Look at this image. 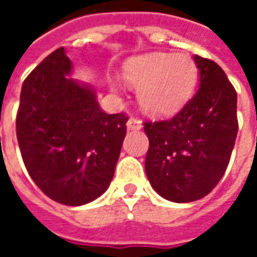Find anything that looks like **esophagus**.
Instances as JSON below:
<instances>
[{"instance_id":"34e87169","label":"esophagus","mask_w":257,"mask_h":257,"mask_svg":"<svg viewBox=\"0 0 257 257\" xmlns=\"http://www.w3.org/2000/svg\"><path fill=\"white\" fill-rule=\"evenodd\" d=\"M126 126H128V129H131V131H139L143 125H142V121L140 119H138V118H129L128 122H126Z\"/></svg>"}]
</instances>
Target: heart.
Wrapping results in <instances>:
<instances>
[{
	"instance_id": "b5f03b06",
	"label": "heart",
	"mask_w": 257,
	"mask_h": 257,
	"mask_svg": "<svg viewBox=\"0 0 257 257\" xmlns=\"http://www.w3.org/2000/svg\"><path fill=\"white\" fill-rule=\"evenodd\" d=\"M125 79L139 89L140 106L153 115L176 112L187 103L198 79L193 59L173 53H151L125 64Z\"/></svg>"
}]
</instances>
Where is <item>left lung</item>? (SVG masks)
Masks as SVG:
<instances>
[{
  "label": "left lung",
  "instance_id": "1",
  "mask_svg": "<svg viewBox=\"0 0 257 257\" xmlns=\"http://www.w3.org/2000/svg\"><path fill=\"white\" fill-rule=\"evenodd\" d=\"M199 89L171 119L146 121V175L173 202L204 198L226 172L238 132L237 92L210 59L194 56Z\"/></svg>",
  "mask_w": 257,
  "mask_h": 257
}]
</instances>
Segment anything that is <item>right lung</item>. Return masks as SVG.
I'll use <instances>...</instances> for the list:
<instances>
[{"mask_svg":"<svg viewBox=\"0 0 257 257\" xmlns=\"http://www.w3.org/2000/svg\"><path fill=\"white\" fill-rule=\"evenodd\" d=\"M71 67L62 47L27 75L16 136L26 169L42 193L78 206L110 186L128 115L101 111L95 90L68 77Z\"/></svg>","mask_w":257,"mask_h":257,"instance_id":"obj_1","label":"right lung"}]
</instances>
